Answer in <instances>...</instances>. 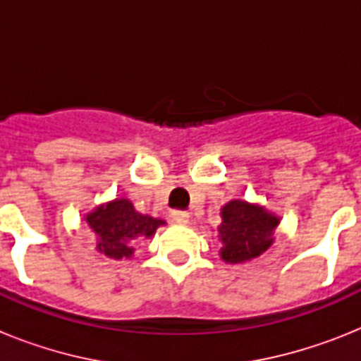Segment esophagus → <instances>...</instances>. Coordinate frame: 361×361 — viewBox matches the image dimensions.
Listing matches in <instances>:
<instances>
[{"label": "esophagus", "mask_w": 361, "mask_h": 361, "mask_svg": "<svg viewBox=\"0 0 361 361\" xmlns=\"http://www.w3.org/2000/svg\"><path fill=\"white\" fill-rule=\"evenodd\" d=\"M173 221L180 223V225H186L188 221H190V212H186V210H173Z\"/></svg>", "instance_id": "obj_1"}]
</instances>
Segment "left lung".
<instances>
[{
    "label": "left lung",
    "instance_id": "left-lung-1",
    "mask_svg": "<svg viewBox=\"0 0 361 361\" xmlns=\"http://www.w3.org/2000/svg\"><path fill=\"white\" fill-rule=\"evenodd\" d=\"M221 256L225 262H245L260 256L273 243V231L279 225L275 216L252 202L234 199L221 210Z\"/></svg>",
    "mask_w": 361,
    "mask_h": 361
}]
</instances>
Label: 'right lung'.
Returning <instances> with one entry per match:
<instances>
[{
	"label": "right lung",
	"instance_id": "1",
	"mask_svg": "<svg viewBox=\"0 0 361 361\" xmlns=\"http://www.w3.org/2000/svg\"><path fill=\"white\" fill-rule=\"evenodd\" d=\"M86 221L99 238L97 249L110 258H129L133 255L129 241L136 236H153L164 223L162 219L136 212L127 199L106 202L86 217Z\"/></svg>",
	"mask_w": 361,
	"mask_h": 361
}]
</instances>
